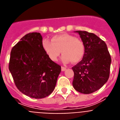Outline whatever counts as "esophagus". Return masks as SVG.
Segmentation results:
<instances>
[{"label": "esophagus", "instance_id": "obj_1", "mask_svg": "<svg viewBox=\"0 0 120 120\" xmlns=\"http://www.w3.org/2000/svg\"><path fill=\"white\" fill-rule=\"evenodd\" d=\"M66 69H67L66 67H61V70H62V71L66 70Z\"/></svg>", "mask_w": 120, "mask_h": 120}]
</instances>
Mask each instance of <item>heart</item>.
Returning a JSON list of instances; mask_svg holds the SVG:
<instances>
[{
  "instance_id": "obj_1",
  "label": "heart",
  "mask_w": 120,
  "mask_h": 120,
  "mask_svg": "<svg viewBox=\"0 0 120 120\" xmlns=\"http://www.w3.org/2000/svg\"><path fill=\"white\" fill-rule=\"evenodd\" d=\"M42 46L49 58L53 61H57L61 54V60L64 63L70 61L73 64L80 62L85 53V45L82 40L68 34L55 35L52 41L44 39Z\"/></svg>"
}]
</instances>
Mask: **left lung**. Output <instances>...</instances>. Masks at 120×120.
Returning a JSON list of instances; mask_svg holds the SVG:
<instances>
[{"label":"left lung","mask_w":120,"mask_h":120,"mask_svg":"<svg viewBox=\"0 0 120 120\" xmlns=\"http://www.w3.org/2000/svg\"><path fill=\"white\" fill-rule=\"evenodd\" d=\"M84 43L85 53L79 63L72 67L73 86L79 93L91 94L101 88L108 81L111 58L106 44L96 35L77 30Z\"/></svg>","instance_id":"1"}]
</instances>
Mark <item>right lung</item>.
Listing matches in <instances>:
<instances>
[{
	"instance_id": "obj_1",
	"label": "right lung",
	"mask_w": 120,
	"mask_h": 120,
	"mask_svg": "<svg viewBox=\"0 0 120 120\" xmlns=\"http://www.w3.org/2000/svg\"><path fill=\"white\" fill-rule=\"evenodd\" d=\"M39 32L27 34L12 47L9 70L18 90L32 98L49 96L61 73L60 65L52 61L42 46Z\"/></svg>"
}]
</instances>
